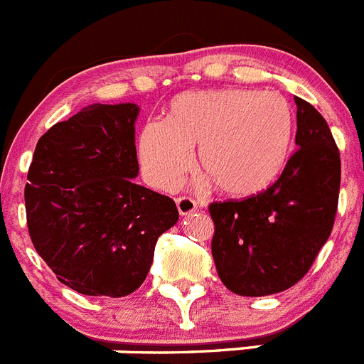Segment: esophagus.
I'll return each instance as SVG.
<instances>
[{
	"label": "esophagus",
	"mask_w": 364,
	"mask_h": 364,
	"mask_svg": "<svg viewBox=\"0 0 364 364\" xmlns=\"http://www.w3.org/2000/svg\"><path fill=\"white\" fill-rule=\"evenodd\" d=\"M176 205H178V210L181 215H190V213L198 210V203L190 198H178L176 199Z\"/></svg>",
	"instance_id": "1"
}]
</instances>
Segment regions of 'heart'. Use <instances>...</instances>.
<instances>
[{
    "label": "heart",
    "mask_w": 364,
    "mask_h": 364,
    "mask_svg": "<svg viewBox=\"0 0 364 364\" xmlns=\"http://www.w3.org/2000/svg\"><path fill=\"white\" fill-rule=\"evenodd\" d=\"M293 140V111L282 95L253 90L188 91L172 100L168 120H149L138 138V159L151 185L172 190L193 163L232 198L269 188L284 171Z\"/></svg>",
    "instance_id": "heart-1"
}]
</instances>
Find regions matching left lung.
I'll list each match as a JSON object with an SVG mask.
<instances>
[{"instance_id":"8db88e82","label":"left lung","mask_w":364,"mask_h":364,"mask_svg":"<svg viewBox=\"0 0 364 364\" xmlns=\"http://www.w3.org/2000/svg\"><path fill=\"white\" fill-rule=\"evenodd\" d=\"M296 102V151L273 186L244 201L212 203V255L232 293L267 296L304 278L338 210L341 161L327 122Z\"/></svg>"}]
</instances>
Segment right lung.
<instances>
[{
    "label": "right lung",
    "instance_id": "obj_1",
    "mask_svg": "<svg viewBox=\"0 0 364 364\" xmlns=\"http://www.w3.org/2000/svg\"><path fill=\"white\" fill-rule=\"evenodd\" d=\"M140 107L91 104L37 141L25 186L26 223L59 282L87 296L122 298L147 278L176 203L136 185Z\"/></svg>",
    "mask_w": 364,
    "mask_h": 364
}]
</instances>
